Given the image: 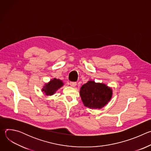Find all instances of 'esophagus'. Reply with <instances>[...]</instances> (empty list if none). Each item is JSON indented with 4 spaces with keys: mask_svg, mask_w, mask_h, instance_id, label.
<instances>
[{
    "mask_svg": "<svg viewBox=\"0 0 151 151\" xmlns=\"http://www.w3.org/2000/svg\"><path fill=\"white\" fill-rule=\"evenodd\" d=\"M70 85L72 87H75V86L76 85V82H70Z\"/></svg>",
    "mask_w": 151,
    "mask_h": 151,
    "instance_id": "obj_1",
    "label": "esophagus"
}]
</instances>
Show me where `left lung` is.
Returning a JSON list of instances; mask_svg holds the SVG:
<instances>
[{
	"label": "left lung",
	"instance_id": "8db88e82",
	"mask_svg": "<svg viewBox=\"0 0 151 151\" xmlns=\"http://www.w3.org/2000/svg\"><path fill=\"white\" fill-rule=\"evenodd\" d=\"M79 93L85 107L92 109H100L111 100L113 91L104 83L88 81L82 86Z\"/></svg>",
	"mask_w": 151,
	"mask_h": 151
}]
</instances>
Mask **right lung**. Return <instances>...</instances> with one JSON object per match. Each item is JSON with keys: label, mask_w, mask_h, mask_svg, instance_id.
<instances>
[{"label": "right lung", "mask_w": 151, "mask_h": 151, "mask_svg": "<svg viewBox=\"0 0 151 151\" xmlns=\"http://www.w3.org/2000/svg\"><path fill=\"white\" fill-rule=\"evenodd\" d=\"M63 85L64 83L61 80L54 78L48 83H45L44 87L42 88V91L44 92L46 96H52Z\"/></svg>", "instance_id": "right-lung-1"}]
</instances>
